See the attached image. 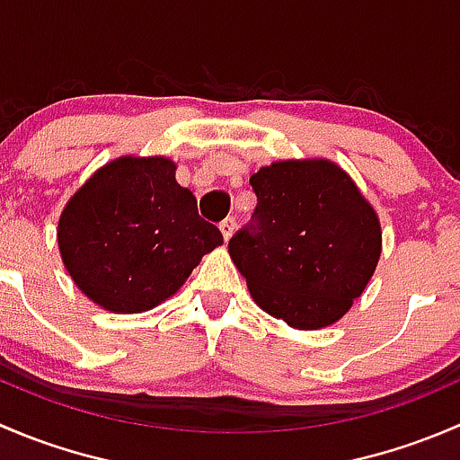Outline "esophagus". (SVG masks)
Instances as JSON below:
<instances>
[{
	"label": "esophagus",
	"instance_id": "esophagus-1",
	"mask_svg": "<svg viewBox=\"0 0 460 460\" xmlns=\"http://www.w3.org/2000/svg\"><path fill=\"white\" fill-rule=\"evenodd\" d=\"M220 231H222V238L229 240L231 235H234V231H235V220H234V217H225V220L220 222Z\"/></svg>",
	"mask_w": 460,
	"mask_h": 460
}]
</instances>
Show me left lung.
<instances>
[{"label":"left lung","instance_id":"8db88e82","mask_svg":"<svg viewBox=\"0 0 460 460\" xmlns=\"http://www.w3.org/2000/svg\"><path fill=\"white\" fill-rule=\"evenodd\" d=\"M258 204L229 240L253 300L296 329L347 314L380 256L378 216L327 160L273 162L252 175Z\"/></svg>","mask_w":460,"mask_h":460}]
</instances>
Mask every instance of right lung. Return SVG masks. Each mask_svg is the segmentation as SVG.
Returning a JSON list of instances; mask_svg holds the SVG:
<instances>
[{"instance_id":"add662e5","label":"right lung","mask_w":460,"mask_h":460,"mask_svg":"<svg viewBox=\"0 0 460 460\" xmlns=\"http://www.w3.org/2000/svg\"><path fill=\"white\" fill-rule=\"evenodd\" d=\"M58 244L75 285L100 307L140 314L173 296L222 244L166 157H119L66 204Z\"/></svg>"}]
</instances>
